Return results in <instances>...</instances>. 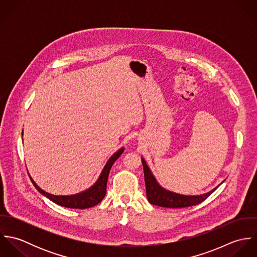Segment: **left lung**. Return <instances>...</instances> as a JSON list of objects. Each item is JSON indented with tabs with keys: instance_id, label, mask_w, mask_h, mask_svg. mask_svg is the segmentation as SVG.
I'll return each mask as SVG.
<instances>
[{
	"instance_id": "obj_1",
	"label": "left lung",
	"mask_w": 257,
	"mask_h": 257,
	"mask_svg": "<svg viewBox=\"0 0 257 257\" xmlns=\"http://www.w3.org/2000/svg\"><path fill=\"white\" fill-rule=\"evenodd\" d=\"M144 172H145V182L147 188V200L150 204L164 207V208H186L198 205L206 200L212 193H214L220 184L215 187L213 190L209 191L208 193L202 195H182L178 194L169 190H166L162 186H160L153 176L151 170L149 169L148 165L144 157H142Z\"/></svg>"
}]
</instances>
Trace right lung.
<instances>
[{
	"label": "right lung",
	"mask_w": 257,
	"mask_h": 257,
	"mask_svg": "<svg viewBox=\"0 0 257 257\" xmlns=\"http://www.w3.org/2000/svg\"><path fill=\"white\" fill-rule=\"evenodd\" d=\"M124 148L120 147L117 151H115L111 156L110 159L107 161L105 167L103 168L98 180L93 184L90 188L87 190L74 194V195H66V196H57L53 195L50 193L45 192L42 190L37 184L34 181V179L30 176L31 180L35 187L37 188V191L48 198L50 201L54 202L55 204L65 207V208H70V209H88L91 207H94L98 205L105 197L106 195V190H107V182H108V177L110 173V168L114 161L122 154Z\"/></svg>",
	"instance_id": "add662e5"
}]
</instances>
